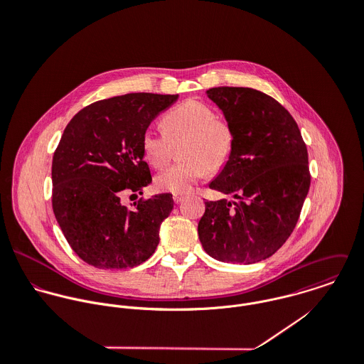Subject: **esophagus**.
<instances>
[{
    "label": "esophagus",
    "instance_id": "34e87169",
    "mask_svg": "<svg viewBox=\"0 0 364 364\" xmlns=\"http://www.w3.org/2000/svg\"><path fill=\"white\" fill-rule=\"evenodd\" d=\"M186 199V195H181V193H173V202L175 203H181Z\"/></svg>",
    "mask_w": 364,
    "mask_h": 364
}]
</instances>
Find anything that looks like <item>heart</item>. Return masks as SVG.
<instances>
[{
    "mask_svg": "<svg viewBox=\"0 0 364 364\" xmlns=\"http://www.w3.org/2000/svg\"><path fill=\"white\" fill-rule=\"evenodd\" d=\"M161 124L164 133L149 129L143 134L144 158L150 165L161 168L172 146L182 141L179 156L183 159L156 175V189L162 192L188 193L210 171L221 169L231 158L235 140L232 127L215 117L208 105L189 100L166 112Z\"/></svg>",
    "mask_w": 364,
    "mask_h": 364,
    "instance_id": "obj_1",
    "label": "heart"
}]
</instances>
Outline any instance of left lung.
I'll use <instances>...</instances> for the list:
<instances>
[{"instance_id":"8db88e82","label":"left lung","mask_w":364,"mask_h":364,"mask_svg":"<svg viewBox=\"0 0 364 364\" xmlns=\"http://www.w3.org/2000/svg\"><path fill=\"white\" fill-rule=\"evenodd\" d=\"M234 132V150L210 189L231 195L205 202L198 232L214 259L255 263L293 232L311 176L309 153L293 116L272 97L242 87L210 88Z\"/></svg>"}]
</instances>
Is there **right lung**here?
Returning <instances> with one entry per match:
<instances>
[{
    "label": "right lung",
    "mask_w": 364,
    "mask_h": 364,
    "mask_svg": "<svg viewBox=\"0 0 364 364\" xmlns=\"http://www.w3.org/2000/svg\"><path fill=\"white\" fill-rule=\"evenodd\" d=\"M176 100L149 92L113 97L85 106L64 129L53 156V211L67 242L88 264L126 269L154 254L172 195L140 199L134 208L122 196L151 183L141 139Z\"/></svg>",
    "instance_id": "obj_1"
}]
</instances>
